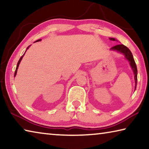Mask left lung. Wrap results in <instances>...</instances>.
Segmentation results:
<instances>
[{"label":"left lung","mask_w":149,"mask_h":149,"mask_svg":"<svg viewBox=\"0 0 149 149\" xmlns=\"http://www.w3.org/2000/svg\"><path fill=\"white\" fill-rule=\"evenodd\" d=\"M110 39L111 41H116V39L114 38H110ZM110 49L116 50V51L120 52V53L123 54L125 55V58L130 62L131 67H132L133 73H134V78L135 81V90L136 86H137V65H136L132 52L130 51V50L128 49L127 47H125V45H122V44L112 47Z\"/></svg>","instance_id":"obj_1"}]
</instances>
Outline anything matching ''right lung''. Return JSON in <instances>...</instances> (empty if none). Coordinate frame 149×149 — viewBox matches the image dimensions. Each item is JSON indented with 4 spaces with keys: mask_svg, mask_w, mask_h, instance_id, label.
<instances>
[{
    "mask_svg": "<svg viewBox=\"0 0 149 149\" xmlns=\"http://www.w3.org/2000/svg\"><path fill=\"white\" fill-rule=\"evenodd\" d=\"M41 39H39V40H37V41H41ZM30 46H29V47H27V49H29V47ZM27 49H26V50H27ZM25 53H26V52H25ZM25 53L22 55V57L20 58H19V61H18V62H17V66H16V71H15V73H14V77L16 76V74H17V68H18V66H19V63H20V62H21V60H22V58L24 57V54H25Z\"/></svg>",
    "mask_w": 149,
    "mask_h": 149,
    "instance_id": "1",
    "label": "right lung"
}]
</instances>
